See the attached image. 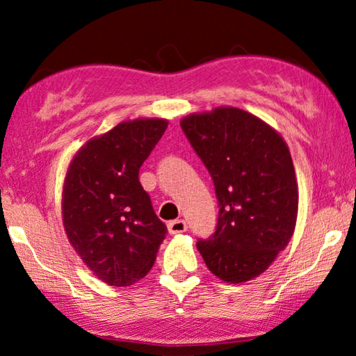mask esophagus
<instances>
[{"label":"esophagus","mask_w":356,"mask_h":356,"mask_svg":"<svg viewBox=\"0 0 356 356\" xmlns=\"http://www.w3.org/2000/svg\"><path fill=\"white\" fill-rule=\"evenodd\" d=\"M186 229H188V226H186L185 220H174L168 222V231L171 234H182Z\"/></svg>","instance_id":"1"}]
</instances>
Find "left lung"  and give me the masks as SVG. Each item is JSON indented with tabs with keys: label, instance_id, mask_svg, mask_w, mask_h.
<instances>
[{
	"label": "left lung",
	"instance_id": "8db88e82",
	"mask_svg": "<svg viewBox=\"0 0 356 356\" xmlns=\"http://www.w3.org/2000/svg\"><path fill=\"white\" fill-rule=\"evenodd\" d=\"M207 168L218 200V222L197 240L204 262L220 280L238 284L270 267L291 240L298 212L292 156L280 134L232 106L180 120Z\"/></svg>",
	"mask_w": 356,
	"mask_h": 356
}]
</instances>
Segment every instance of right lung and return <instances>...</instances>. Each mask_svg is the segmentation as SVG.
Masks as SVG:
<instances>
[{
    "label": "right lung",
    "instance_id": "right-lung-1",
    "mask_svg": "<svg viewBox=\"0 0 356 356\" xmlns=\"http://www.w3.org/2000/svg\"><path fill=\"white\" fill-rule=\"evenodd\" d=\"M166 127V119L120 122L84 144L65 176V234L89 270L110 286L144 278L168 234L138 177Z\"/></svg>",
    "mask_w": 356,
    "mask_h": 356
}]
</instances>
